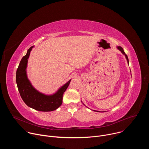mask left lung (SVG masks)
I'll use <instances>...</instances> for the list:
<instances>
[{
  "label": "left lung",
  "instance_id": "left-lung-1",
  "mask_svg": "<svg viewBox=\"0 0 149 149\" xmlns=\"http://www.w3.org/2000/svg\"><path fill=\"white\" fill-rule=\"evenodd\" d=\"M117 48L119 50V51H121V52L122 53V54H123L124 56H125V58H126V59H127V63H128V64H129V59H128V56H127V55L125 54V53L124 52V50H123V48L121 47H120V46H117ZM81 102H82V101H81ZM82 104L85 105V104L82 102ZM87 107V106H86ZM93 111H95V112H100V111H96V110H93ZM102 112H104V111H102Z\"/></svg>",
  "mask_w": 149,
  "mask_h": 149
}]
</instances>
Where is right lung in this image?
<instances>
[{
	"label": "right lung",
	"mask_w": 149,
	"mask_h": 149,
	"mask_svg": "<svg viewBox=\"0 0 149 149\" xmlns=\"http://www.w3.org/2000/svg\"><path fill=\"white\" fill-rule=\"evenodd\" d=\"M31 47L21 59L16 71V81L20 97L28 107L40 111H52L56 110L62 103L63 94L71 79L63 84L55 93L47 95L38 91L31 84L27 75V66Z\"/></svg>",
	"instance_id": "right-lung-1"
}]
</instances>
